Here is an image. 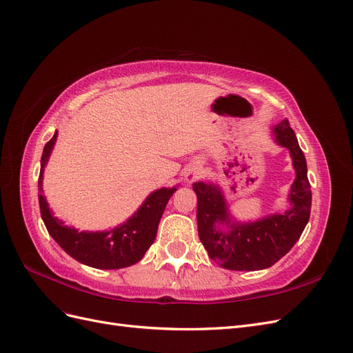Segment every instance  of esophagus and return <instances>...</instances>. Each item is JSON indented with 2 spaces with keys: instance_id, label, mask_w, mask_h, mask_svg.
<instances>
[{
  "instance_id": "obj_1",
  "label": "esophagus",
  "mask_w": 353,
  "mask_h": 353,
  "mask_svg": "<svg viewBox=\"0 0 353 353\" xmlns=\"http://www.w3.org/2000/svg\"><path fill=\"white\" fill-rule=\"evenodd\" d=\"M200 176H201V169H200L197 165L190 166V168L185 170V174H184V179H185L187 184L196 183L197 179H200Z\"/></svg>"
}]
</instances>
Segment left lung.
Segmentation results:
<instances>
[{
  "label": "left lung",
  "instance_id": "8db88e82",
  "mask_svg": "<svg viewBox=\"0 0 353 353\" xmlns=\"http://www.w3.org/2000/svg\"><path fill=\"white\" fill-rule=\"evenodd\" d=\"M274 141L290 152L296 178L288 193L284 212L266 215L258 221L239 222L234 218L222 188L213 183H194L197 194V227L201 244L209 258L231 271H258L270 268L288 253L311 215L312 193L307 166L297 137L287 119L271 131Z\"/></svg>",
  "mask_w": 353,
  "mask_h": 353
}]
</instances>
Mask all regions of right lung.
Instances as JSON below:
<instances>
[{
	"mask_svg": "<svg viewBox=\"0 0 353 353\" xmlns=\"http://www.w3.org/2000/svg\"><path fill=\"white\" fill-rule=\"evenodd\" d=\"M57 131L46 144L41 157V172L38 179V199L41 218L44 221L50 236L73 259L99 270L126 268L143 259L145 252L153 244L160 218H162L169 199L176 191L172 188H159L143 201L134 215L119 227L108 231H79L65 225L50 209L42 190L44 168L48 163L52 148L57 140Z\"/></svg>",
	"mask_w": 353,
	"mask_h": 353,
	"instance_id": "right-lung-1",
	"label": "right lung"
}]
</instances>
